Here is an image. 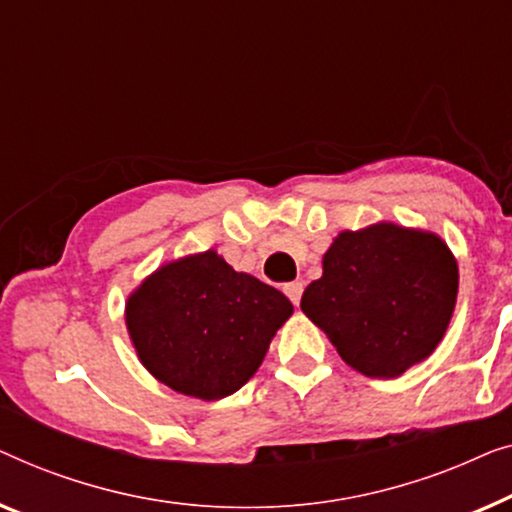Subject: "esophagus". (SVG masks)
Wrapping results in <instances>:
<instances>
[{
    "mask_svg": "<svg viewBox=\"0 0 512 512\" xmlns=\"http://www.w3.org/2000/svg\"><path fill=\"white\" fill-rule=\"evenodd\" d=\"M283 290H285L287 297H290L292 304L297 306L299 301H301V292H304V285H301L299 280H292V283H287V285L283 287Z\"/></svg>",
    "mask_w": 512,
    "mask_h": 512,
    "instance_id": "1",
    "label": "esophagus"
}]
</instances>
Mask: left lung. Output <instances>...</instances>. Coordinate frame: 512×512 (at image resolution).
<instances>
[{
  "mask_svg": "<svg viewBox=\"0 0 512 512\" xmlns=\"http://www.w3.org/2000/svg\"><path fill=\"white\" fill-rule=\"evenodd\" d=\"M457 287V262L441 236L378 222L336 236L301 311L352 369L397 378L441 343Z\"/></svg>",
  "mask_w": 512,
  "mask_h": 512,
  "instance_id": "obj_1",
  "label": "left lung"
}]
</instances>
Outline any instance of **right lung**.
I'll use <instances>...</instances> for the list:
<instances>
[{
  "label": "right lung",
  "mask_w": 512,
  "mask_h": 512,
  "mask_svg": "<svg viewBox=\"0 0 512 512\" xmlns=\"http://www.w3.org/2000/svg\"><path fill=\"white\" fill-rule=\"evenodd\" d=\"M292 311L276 287L206 250L143 280L127 299L125 320L136 355L160 383L215 401L255 376Z\"/></svg>",
  "instance_id": "add662e5"
}]
</instances>
